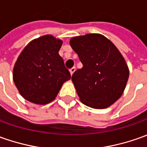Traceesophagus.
I'll use <instances>...</instances> for the list:
<instances>
[{
	"label": "esophagus",
	"mask_w": 147,
	"mask_h": 147,
	"mask_svg": "<svg viewBox=\"0 0 147 147\" xmlns=\"http://www.w3.org/2000/svg\"><path fill=\"white\" fill-rule=\"evenodd\" d=\"M75 71H76V67H71V68L70 69V73H71V75H72V74L75 72Z\"/></svg>",
	"instance_id": "1"
}]
</instances>
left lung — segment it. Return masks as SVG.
Wrapping results in <instances>:
<instances>
[{
    "label": "left lung",
    "instance_id": "1",
    "mask_svg": "<svg viewBox=\"0 0 147 147\" xmlns=\"http://www.w3.org/2000/svg\"><path fill=\"white\" fill-rule=\"evenodd\" d=\"M71 47L83 63L71 76L82 103L105 109L120 98L129 78V68L114 44L105 36L88 34L74 37Z\"/></svg>",
    "mask_w": 147,
    "mask_h": 147
}]
</instances>
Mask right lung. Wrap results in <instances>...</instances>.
Here are the masks:
<instances>
[{
  "label": "right lung",
  "instance_id": "add662e5",
  "mask_svg": "<svg viewBox=\"0 0 147 147\" xmlns=\"http://www.w3.org/2000/svg\"><path fill=\"white\" fill-rule=\"evenodd\" d=\"M63 42L51 35L31 41L18 58L13 81L20 94L37 105H46L56 97L63 84L71 79L59 55Z\"/></svg>",
  "mask_w": 147,
  "mask_h": 147
}]
</instances>
